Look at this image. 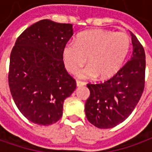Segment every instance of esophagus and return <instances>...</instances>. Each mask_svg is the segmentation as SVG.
Listing matches in <instances>:
<instances>
[{"instance_id":"1","label":"esophagus","mask_w":152,"mask_h":152,"mask_svg":"<svg viewBox=\"0 0 152 152\" xmlns=\"http://www.w3.org/2000/svg\"><path fill=\"white\" fill-rule=\"evenodd\" d=\"M76 86L78 87H80V86H86V83L83 82V81H80V80H76Z\"/></svg>"}]
</instances>
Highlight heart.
<instances>
[{"label": "heart", "instance_id": "1", "mask_svg": "<svg viewBox=\"0 0 152 152\" xmlns=\"http://www.w3.org/2000/svg\"><path fill=\"white\" fill-rule=\"evenodd\" d=\"M130 37L124 32L93 29L81 32L76 43L69 42L63 50L64 66L75 74L86 63H89L78 73L81 78L99 76L108 79L117 73L130 49Z\"/></svg>", "mask_w": 152, "mask_h": 152}]
</instances>
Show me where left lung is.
<instances>
[{"label":"left lung","instance_id":"left-lung-1","mask_svg":"<svg viewBox=\"0 0 152 152\" xmlns=\"http://www.w3.org/2000/svg\"><path fill=\"white\" fill-rule=\"evenodd\" d=\"M133 53L113 77L103 83L87 85L90 95L85 106L88 121L99 129H110L127 119L140 100L145 86L146 55L130 31Z\"/></svg>","mask_w":152,"mask_h":152}]
</instances>
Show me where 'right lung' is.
<instances>
[{
    "instance_id": "1",
    "label": "right lung",
    "mask_w": 152,
    "mask_h": 152,
    "mask_svg": "<svg viewBox=\"0 0 152 152\" xmlns=\"http://www.w3.org/2000/svg\"><path fill=\"white\" fill-rule=\"evenodd\" d=\"M72 24L43 19L28 28L12 49L9 86L18 110L34 124L50 125L63 115V102L76 88L63 50Z\"/></svg>"
}]
</instances>
